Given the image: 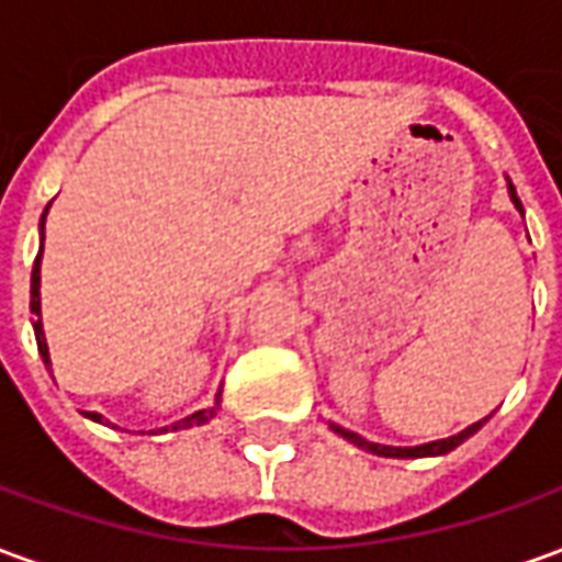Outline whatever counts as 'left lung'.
Returning <instances> with one entry per match:
<instances>
[{
	"instance_id": "8db88e82",
	"label": "left lung",
	"mask_w": 562,
	"mask_h": 562,
	"mask_svg": "<svg viewBox=\"0 0 562 562\" xmlns=\"http://www.w3.org/2000/svg\"><path fill=\"white\" fill-rule=\"evenodd\" d=\"M508 198H512L515 210H520V213H524V207H520V198H518V192H515L512 180H508ZM487 418H491V415H487ZM487 418L470 424V427H463L460 434L446 436V439H434V442H424V446H382V442H370V439H364V436H358L355 430H346V427H340V424L328 422V427L334 430V434H340L342 439H349L352 446H358L361 451H370V454H376V458L415 460V458H439V454H448V451H454V448H458L460 442H467V439H470L475 430H482V424L487 422Z\"/></svg>"
}]
</instances>
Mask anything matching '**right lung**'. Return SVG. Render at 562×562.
Instances as JSON below:
<instances>
[{"label": "right lung", "mask_w": 562, "mask_h": 562, "mask_svg": "<svg viewBox=\"0 0 562 562\" xmlns=\"http://www.w3.org/2000/svg\"><path fill=\"white\" fill-rule=\"evenodd\" d=\"M50 207V204H47ZM44 220H47V210L42 213V249H38V256H35V265H32V285H30V310H32V328H35V340H38V355H42V361L47 364V370H50V352H47V340H44V325H42V252H44ZM220 397L222 391H216V401H213V406H207V409H198V413L186 415V418H180V422H173L171 427H159V434H165V430H186V427H198V424H207L213 415H216V409H220ZM87 418L90 422H99V424H108L104 422V415L99 413H87ZM149 434H156V430H149Z\"/></svg>", "instance_id": "right-lung-1"}]
</instances>
